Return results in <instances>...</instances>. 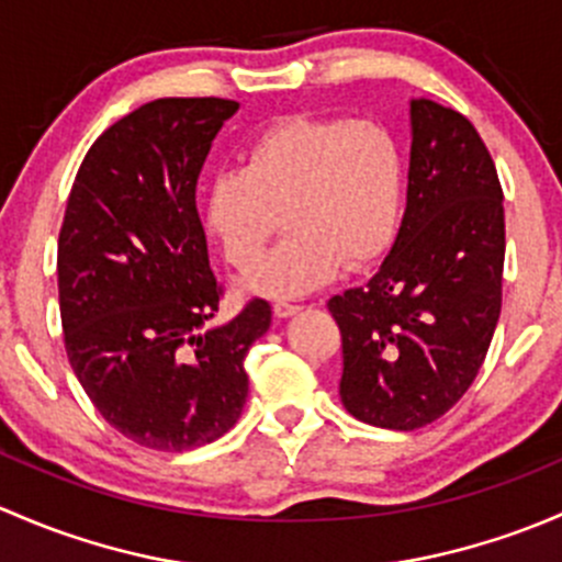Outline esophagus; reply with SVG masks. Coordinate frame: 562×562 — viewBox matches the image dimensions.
Segmentation results:
<instances>
[{"mask_svg":"<svg viewBox=\"0 0 562 562\" xmlns=\"http://www.w3.org/2000/svg\"><path fill=\"white\" fill-rule=\"evenodd\" d=\"M300 308H303V305L292 303V300H276V305H273V314L279 316V319H286V316L297 314Z\"/></svg>","mask_w":562,"mask_h":562,"instance_id":"1","label":"esophagus"}]
</instances>
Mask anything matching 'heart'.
<instances>
[{
	"label": "heart",
	"instance_id": "heart-1",
	"mask_svg": "<svg viewBox=\"0 0 562 562\" xmlns=\"http://www.w3.org/2000/svg\"><path fill=\"white\" fill-rule=\"evenodd\" d=\"M406 196V159L390 126L373 119L289 115L259 130L240 151V170L207 183L205 227L229 265H261L280 226L290 238L248 281L270 297L311 292L360 270L395 243Z\"/></svg>",
	"mask_w": 562,
	"mask_h": 562
}]
</instances>
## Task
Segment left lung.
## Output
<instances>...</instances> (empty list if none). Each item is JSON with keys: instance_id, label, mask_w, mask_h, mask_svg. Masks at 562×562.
Instances as JSON below:
<instances>
[{"instance_id": "left-lung-1", "label": "left lung", "mask_w": 562, "mask_h": 562, "mask_svg": "<svg viewBox=\"0 0 562 562\" xmlns=\"http://www.w3.org/2000/svg\"><path fill=\"white\" fill-rule=\"evenodd\" d=\"M408 205L366 286L329 297L340 329V401L368 425L416 430L476 379L503 297L506 222L495 161L476 126L411 102Z\"/></svg>"}]
</instances>
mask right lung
I'll use <instances>...</instances> for the list:
<instances>
[{
    "label": "right lung",
    "mask_w": 562,
    "mask_h": 562,
    "mask_svg": "<svg viewBox=\"0 0 562 562\" xmlns=\"http://www.w3.org/2000/svg\"><path fill=\"white\" fill-rule=\"evenodd\" d=\"M235 110L222 97L146 102L97 137L67 196L56 254L67 360L108 425L156 452L211 443L240 419L246 355L273 319L251 297L202 333L224 283L194 189Z\"/></svg>",
    "instance_id": "add662e5"
}]
</instances>
